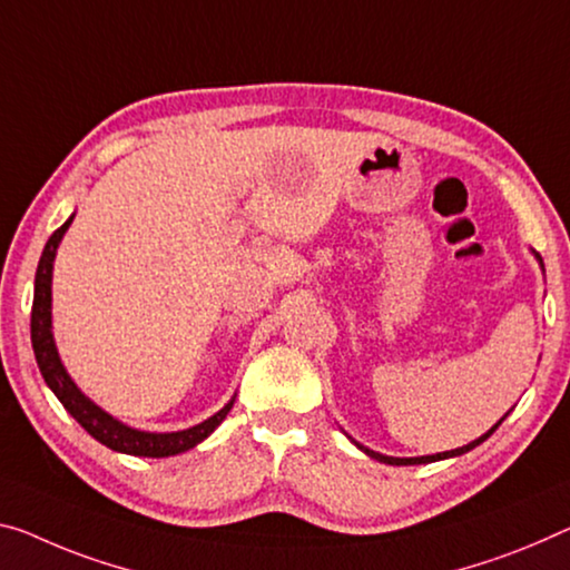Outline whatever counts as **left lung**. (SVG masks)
Returning a JSON list of instances; mask_svg holds the SVG:
<instances>
[{"label": "left lung", "instance_id": "left-lung-1", "mask_svg": "<svg viewBox=\"0 0 570 570\" xmlns=\"http://www.w3.org/2000/svg\"><path fill=\"white\" fill-rule=\"evenodd\" d=\"M538 257V262L542 265V257L540 255H535ZM507 417V415H504ZM502 417V420H504ZM502 420H499V423L492 428V431H487L484 435L481 438H476V441H471L469 445H461V449H453V451H443V453H433V456H415V459H395V456H384V453H376V451H372V449H364L362 443H356L354 441V445L356 449H362L366 456H372V459H376V461H382V463H392V466H415V463H431V461H441V459H451V456H461V453H466V451H471V449H476L479 443H484L489 435H492L499 425H502Z\"/></svg>", "mask_w": 570, "mask_h": 570}]
</instances>
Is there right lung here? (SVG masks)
Here are the masks:
<instances>
[{"instance_id":"add662e5","label":"right lung","mask_w":570,"mask_h":570,"mask_svg":"<svg viewBox=\"0 0 570 570\" xmlns=\"http://www.w3.org/2000/svg\"><path fill=\"white\" fill-rule=\"evenodd\" d=\"M73 216L60 226V229L52 232V236L42 249L38 273H35V297H32V318H30V334H32V348H35V358H38L40 374L46 380L48 387L56 392V397L63 402V407L71 413L81 428L89 435H94L96 441L107 445L111 451L119 453H129V456H147V459H165V456H175V453H183L188 449H194L200 441H206L222 420L229 415V410L234 405V397L226 402V405L218 410L216 415H212L204 423H198L188 431H175V433H147V431H137V428H129L125 423H119L117 417H111L109 413H104L99 405L83 395L81 390L76 387V382L68 376L63 362H60L56 341H52V315H50V283H52V259H56L58 244L63 239V234L68 226H71Z\"/></svg>"}]
</instances>
